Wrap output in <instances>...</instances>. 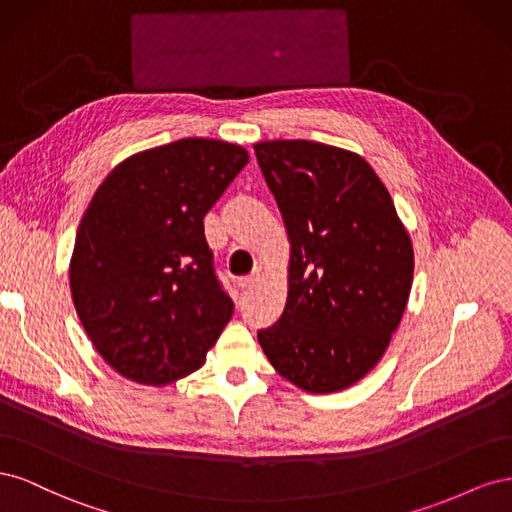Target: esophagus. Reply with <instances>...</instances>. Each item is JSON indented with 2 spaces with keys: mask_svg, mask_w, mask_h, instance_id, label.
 I'll list each match as a JSON object with an SVG mask.
<instances>
[{
  "mask_svg": "<svg viewBox=\"0 0 512 512\" xmlns=\"http://www.w3.org/2000/svg\"><path fill=\"white\" fill-rule=\"evenodd\" d=\"M258 280H260V273L256 271V273H252V275L243 277V280H239V288H241V290H252V288L258 284Z\"/></svg>",
  "mask_w": 512,
  "mask_h": 512,
  "instance_id": "obj_1",
  "label": "esophagus"
}]
</instances>
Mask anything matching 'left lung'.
<instances>
[{
  "instance_id": "left-lung-1",
  "label": "left lung",
  "mask_w": 512,
  "mask_h": 512,
  "mask_svg": "<svg viewBox=\"0 0 512 512\" xmlns=\"http://www.w3.org/2000/svg\"><path fill=\"white\" fill-rule=\"evenodd\" d=\"M254 151L290 241L284 314L258 342L301 391H344L378 365L404 316L412 239L359 153L314 141Z\"/></svg>"
}]
</instances>
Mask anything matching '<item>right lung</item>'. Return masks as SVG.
<instances>
[{"label": "right lung", "instance_id": "1", "mask_svg": "<svg viewBox=\"0 0 512 512\" xmlns=\"http://www.w3.org/2000/svg\"><path fill=\"white\" fill-rule=\"evenodd\" d=\"M247 162L241 145L181 138L119 162L91 198L70 290L91 344L123 378L190 376L232 318L203 218Z\"/></svg>", "mask_w": 512, "mask_h": 512}]
</instances>
